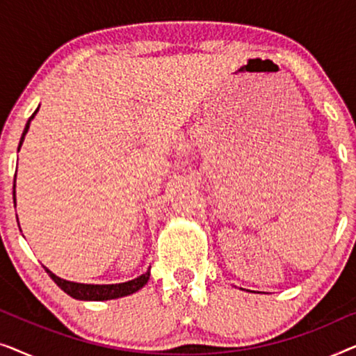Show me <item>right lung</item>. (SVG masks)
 <instances>
[{"label": "right lung", "mask_w": 356, "mask_h": 356, "mask_svg": "<svg viewBox=\"0 0 356 356\" xmlns=\"http://www.w3.org/2000/svg\"><path fill=\"white\" fill-rule=\"evenodd\" d=\"M38 111V108L33 111L31 118H29L26 128H24V133H22V138L19 140V147L17 150L21 149L22 145V140H24V136H26L27 129H29V124H31V120L35 116V113ZM16 177V175H14ZM16 201V199H14ZM45 270L48 272V275L51 277L53 282L60 286V289L67 293L72 298L76 300H86V301H104V300H115V298H120V296H126V295H131L134 293V291H138L139 289H143V286L147 284L149 277H150V270L145 272L138 279L134 280H129V282H124V284H115V285H87V284H76V282H70V280H63L60 277H56L53 274L51 270H48L45 267Z\"/></svg>", "instance_id": "obj_1"}]
</instances>
